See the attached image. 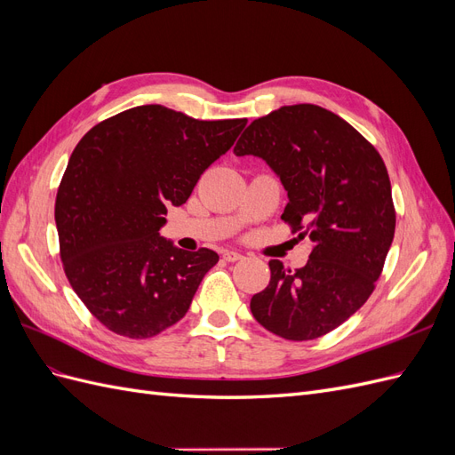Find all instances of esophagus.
<instances>
[{"label":"esophagus","mask_w":455,"mask_h":455,"mask_svg":"<svg viewBox=\"0 0 455 455\" xmlns=\"http://www.w3.org/2000/svg\"><path fill=\"white\" fill-rule=\"evenodd\" d=\"M244 256L239 252V251H226L224 252V259H228V261H239V259H243Z\"/></svg>","instance_id":"obj_1"}]
</instances>
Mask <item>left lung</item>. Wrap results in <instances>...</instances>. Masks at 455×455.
I'll use <instances>...</instances> for the list:
<instances>
[{
	"instance_id": "8db88e82",
	"label": "left lung",
	"mask_w": 455,
	"mask_h": 455,
	"mask_svg": "<svg viewBox=\"0 0 455 455\" xmlns=\"http://www.w3.org/2000/svg\"><path fill=\"white\" fill-rule=\"evenodd\" d=\"M233 154L261 157L279 174L288 194L281 218L313 241L304 267L269 261V284L251 299L254 319L292 341L332 332L374 292L395 237L381 156L346 119L315 104L254 119Z\"/></svg>"
}]
</instances>
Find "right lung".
<instances>
[{"label":"right lung","mask_w":455,"mask_h":455,"mask_svg":"<svg viewBox=\"0 0 455 455\" xmlns=\"http://www.w3.org/2000/svg\"><path fill=\"white\" fill-rule=\"evenodd\" d=\"M246 119L199 121L159 104L100 121L79 140L57 191L54 222L68 281L112 332L144 339L188 313L216 266L159 235L167 206L233 146Z\"/></svg>","instance_id":"add662e5"}]
</instances>
